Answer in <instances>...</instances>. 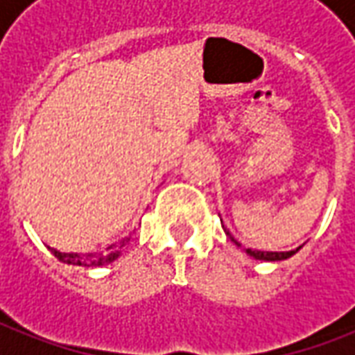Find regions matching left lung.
Listing matches in <instances>:
<instances>
[{"label":"left lung","instance_id":"left-lung-1","mask_svg":"<svg viewBox=\"0 0 355 355\" xmlns=\"http://www.w3.org/2000/svg\"><path fill=\"white\" fill-rule=\"evenodd\" d=\"M225 233L229 235L227 229H225ZM229 237H231V235H229ZM233 241H235V239H233ZM235 243H237V241H235ZM299 248H295V250H288V252H264V250H252V248H247V254H250L252 259H257V260H268V262H276V260H286V259H289V257H293Z\"/></svg>","mask_w":355,"mask_h":355}]
</instances>
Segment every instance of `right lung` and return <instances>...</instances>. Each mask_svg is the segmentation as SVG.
Wrapping results in <instances>:
<instances>
[{
  "mask_svg": "<svg viewBox=\"0 0 355 355\" xmlns=\"http://www.w3.org/2000/svg\"><path fill=\"white\" fill-rule=\"evenodd\" d=\"M124 247V241H122V245H110L107 248L108 252L107 254H93V252H89V254H77V252H60L56 248H50L52 252H54V257L58 260H62L64 264H73V266H103V264H108V262H112V260H116L120 257V248Z\"/></svg>",
  "mask_w": 355,
  "mask_h": 355,
  "instance_id": "right-lung-1",
  "label": "right lung"
}]
</instances>
